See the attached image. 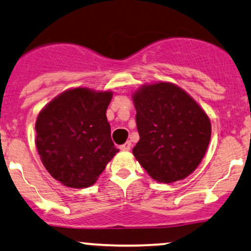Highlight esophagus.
<instances>
[{
	"mask_svg": "<svg viewBox=\"0 0 251 251\" xmlns=\"http://www.w3.org/2000/svg\"><path fill=\"white\" fill-rule=\"evenodd\" d=\"M131 146H132L131 142H126L124 145L120 146V149H122L123 151H129V150H131Z\"/></svg>",
	"mask_w": 251,
	"mask_h": 251,
	"instance_id": "34e87169",
	"label": "esophagus"
}]
</instances>
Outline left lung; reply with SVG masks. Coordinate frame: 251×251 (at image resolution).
<instances>
[{"label":"left lung","instance_id":"obj_1","mask_svg":"<svg viewBox=\"0 0 251 251\" xmlns=\"http://www.w3.org/2000/svg\"><path fill=\"white\" fill-rule=\"evenodd\" d=\"M139 142L135 159L159 183L184 179L197 169L211 137L208 114L171 82L144 85L134 92Z\"/></svg>","mask_w":251,"mask_h":251}]
</instances>
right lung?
Here are the masks:
<instances>
[{
  "label": "right lung",
  "mask_w": 251,
  "mask_h": 251,
  "mask_svg": "<svg viewBox=\"0 0 251 251\" xmlns=\"http://www.w3.org/2000/svg\"><path fill=\"white\" fill-rule=\"evenodd\" d=\"M111 91L76 87L45 106L35 124L36 149L54 179L75 189L96 183L116 155L106 109Z\"/></svg>",
  "instance_id": "right-lung-1"
}]
</instances>
